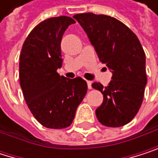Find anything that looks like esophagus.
Segmentation results:
<instances>
[{
	"label": "esophagus",
	"instance_id": "esophagus-1",
	"mask_svg": "<svg viewBox=\"0 0 158 158\" xmlns=\"http://www.w3.org/2000/svg\"><path fill=\"white\" fill-rule=\"evenodd\" d=\"M86 83H87V87H88V89H91V88H92V82H91V81H86Z\"/></svg>",
	"mask_w": 158,
	"mask_h": 158
}]
</instances>
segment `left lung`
<instances>
[{
    "mask_svg": "<svg viewBox=\"0 0 158 158\" xmlns=\"http://www.w3.org/2000/svg\"><path fill=\"white\" fill-rule=\"evenodd\" d=\"M73 18L113 73L108 86L92 84L103 94V102L96 110L97 118L106 127L125 126L135 117L143 100L147 83L143 48L135 33L114 17L85 13Z\"/></svg>",
    "mask_w": 158,
    "mask_h": 158,
    "instance_id": "obj_1",
    "label": "left lung"
}]
</instances>
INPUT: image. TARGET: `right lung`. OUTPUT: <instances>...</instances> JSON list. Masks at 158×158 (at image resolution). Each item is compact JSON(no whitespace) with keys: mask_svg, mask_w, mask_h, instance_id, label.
<instances>
[{"mask_svg":"<svg viewBox=\"0 0 158 158\" xmlns=\"http://www.w3.org/2000/svg\"><path fill=\"white\" fill-rule=\"evenodd\" d=\"M75 21L70 16L48 18L26 38L19 56V80L29 109L36 120L48 128H65L87 91L81 77L60 76V43L63 33Z\"/></svg>","mask_w":158,"mask_h":158,"instance_id":"1","label":"right lung"}]
</instances>
